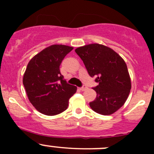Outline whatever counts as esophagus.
<instances>
[{"instance_id": "1", "label": "esophagus", "mask_w": 154, "mask_h": 154, "mask_svg": "<svg viewBox=\"0 0 154 154\" xmlns=\"http://www.w3.org/2000/svg\"><path fill=\"white\" fill-rule=\"evenodd\" d=\"M87 88H87V87L86 86H83V87H81V88H80V90H81V91H86V90L87 89Z\"/></svg>"}]
</instances>
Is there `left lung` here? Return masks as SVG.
I'll use <instances>...</instances> for the list:
<instances>
[{
    "label": "left lung",
    "instance_id": "left-lung-1",
    "mask_svg": "<svg viewBox=\"0 0 154 154\" xmlns=\"http://www.w3.org/2000/svg\"><path fill=\"white\" fill-rule=\"evenodd\" d=\"M75 52L81 58L91 77L99 83L93 89L95 100L90 102L93 111L103 116L112 115L126 102L131 80L125 60L112 48L94 43L79 47Z\"/></svg>",
    "mask_w": 154,
    "mask_h": 154
}]
</instances>
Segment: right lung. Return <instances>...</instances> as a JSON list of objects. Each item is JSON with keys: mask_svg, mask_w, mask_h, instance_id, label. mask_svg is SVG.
I'll return each instance as SVG.
<instances>
[{"mask_svg": "<svg viewBox=\"0 0 154 154\" xmlns=\"http://www.w3.org/2000/svg\"><path fill=\"white\" fill-rule=\"evenodd\" d=\"M73 48L52 45L34 56L27 64L23 84L29 102L42 114L52 116L64 112L70 97L77 91V87L66 83L60 70L63 60Z\"/></svg>", "mask_w": 154, "mask_h": 154, "instance_id": "obj_1", "label": "right lung"}]
</instances>
